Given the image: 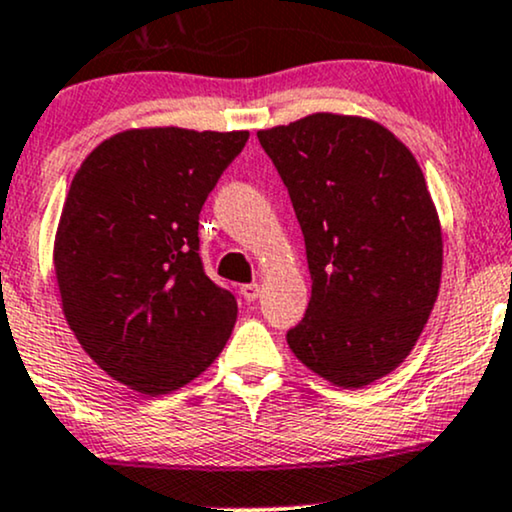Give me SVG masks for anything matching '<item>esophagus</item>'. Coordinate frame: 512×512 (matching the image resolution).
<instances>
[{"mask_svg": "<svg viewBox=\"0 0 512 512\" xmlns=\"http://www.w3.org/2000/svg\"><path fill=\"white\" fill-rule=\"evenodd\" d=\"M240 296H243L248 303H252L257 296H260V284H243L240 286Z\"/></svg>", "mask_w": 512, "mask_h": 512, "instance_id": "obj_1", "label": "esophagus"}]
</instances>
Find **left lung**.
<instances>
[{"instance_id":"obj_1","label":"left lung","mask_w":512,"mask_h":512,"mask_svg":"<svg viewBox=\"0 0 512 512\" xmlns=\"http://www.w3.org/2000/svg\"><path fill=\"white\" fill-rule=\"evenodd\" d=\"M257 139L289 190L313 279L286 342L344 390L385 378L424 332L443 274V231L419 163L358 115L313 113Z\"/></svg>"}]
</instances>
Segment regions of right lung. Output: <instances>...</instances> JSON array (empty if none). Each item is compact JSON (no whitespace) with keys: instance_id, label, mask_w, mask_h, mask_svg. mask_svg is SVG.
<instances>
[{"instance_id":"add662e5","label":"right lung","mask_w":512,"mask_h":512,"mask_svg":"<svg viewBox=\"0 0 512 512\" xmlns=\"http://www.w3.org/2000/svg\"><path fill=\"white\" fill-rule=\"evenodd\" d=\"M250 132L139 127L84 158L57 223L62 313L117 383L158 397L202 375L238 303L204 274L199 211Z\"/></svg>"}]
</instances>
